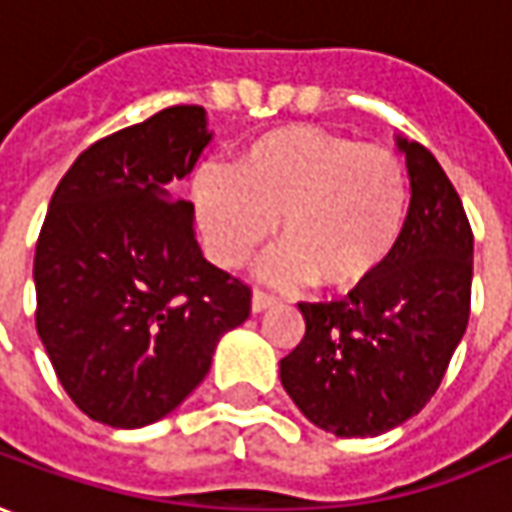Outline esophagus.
<instances>
[{
  "mask_svg": "<svg viewBox=\"0 0 512 512\" xmlns=\"http://www.w3.org/2000/svg\"><path fill=\"white\" fill-rule=\"evenodd\" d=\"M273 304H276V298L270 296V293H264V290H253V298H250V310L264 312L267 307H273Z\"/></svg>",
  "mask_w": 512,
  "mask_h": 512,
  "instance_id": "34e87169",
  "label": "esophagus"
}]
</instances>
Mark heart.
Segmentation results:
<instances>
[{"instance_id": "1", "label": "heart", "mask_w": 512, "mask_h": 512, "mask_svg": "<svg viewBox=\"0 0 512 512\" xmlns=\"http://www.w3.org/2000/svg\"><path fill=\"white\" fill-rule=\"evenodd\" d=\"M191 200L222 267H242L276 228L281 248L262 264L264 279L346 293L375 279L400 248L411 177L383 146L293 123L253 137L233 171L202 166Z\"/></svg>"}]
</instances>
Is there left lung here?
I'll return each instance as SVG.
<instances>
[{"mask_svg": "<svg viewBox=\"0 0 512 512\" xmlns=\"http://www.w3.org/2000/svg\"><path fill=\"white\" fill-rule=\"evenodd\" d=\"M411 177L400 248L341 301H301L304 338L281 358V386L312 425L377 437L440 389L471 315L473 233L451 180L425 146L397 137Z\"/></svg>", "mask_w": 512, "mask_h": 512, "instance_id": "1", "label": "left lung"}]
</instances>
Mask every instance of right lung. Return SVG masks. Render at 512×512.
Returning <instances> with one entry per match:
<instances>
[{
    "label": "right lung",
    "mask_w": 512,
    "mask_h": 512,
    "mask_svg": "<svg viewBox=\"0 0 512 512\" xmlns=\"http://www.w3.org/2000/svg\"><path fill=\"white\" fill-rule=\"evenodd\" d=\"M211 143L202 106H168L78 154L36 245V329L87 417L143 428L183 403L250 287L205 262L194 205L171 183Z\"/></svg>",
    "instance_id": "add662e5"
}]
</instances>
